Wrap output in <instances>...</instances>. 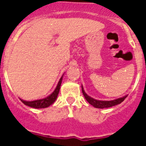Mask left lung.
Listing matches in <instances>:
<instances>
[{"mask_svg": "<svg viewBox=\"0 0 146 146\" xmlns=\"http://www.w3.org/2000/svg\"><path fill=\"white\" fill-rule=\"evenodd\" d=\"M82 94H83V96H85V98H86V99L87 100V102L89 104H91V105H93L94 108H101V109L110 108V107H113L115 106V105H117V104H121V103L127 97V95H126V96H124L123 97L115 99V100H112V101H100V100H96V99H93V98H91V96H88L87 94H86V92H85L84 89L82 88Z\"/></svg>", "mask_w": 146, "mask_h": 146, "instance_id": "obj_1", "label": "left lung"}]
</instances>
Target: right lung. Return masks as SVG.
Instances as JSON below:
<instances>
[{
    "label": "right lung",
    "mask_w": 146,
    "mask_h": 146,
    "mask_svg": "<svg viewBox=\"0 0 146 146\" xmlns=\"http://www.w3.org/2000/svg\"><path fill=\"white\" fill-rule=\"evenodd\" d=\"M62 79H63V76L60 77V80H59L58 83L57 85V87L55 89V91L52 92V94H51L50 96H48L47 97L44 98V99H38V100H35V101H31V102H27L24 101L23 99H20L22 102L23 104H25L27 106H29L31 108H48L50 105H51L52 104H53L55 102V101L56 100L58 97V95L59 91H60V85H61Z\"/></svg>",
    "instance_id": "add662e5"
}]
</instances>
